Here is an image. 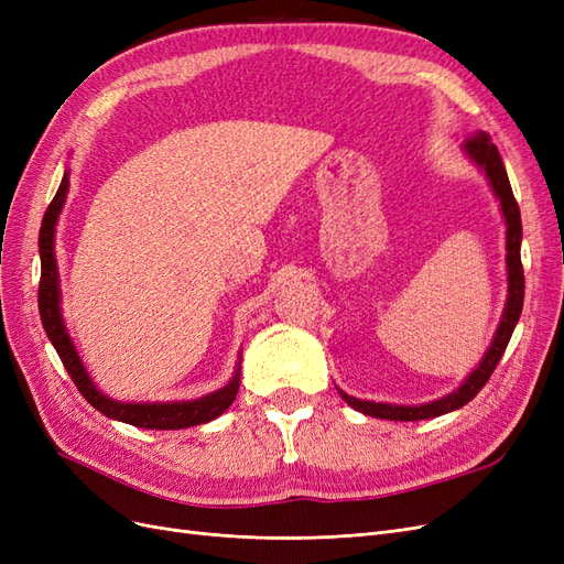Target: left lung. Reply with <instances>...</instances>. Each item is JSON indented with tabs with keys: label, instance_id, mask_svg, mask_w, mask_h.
Here are the masks:
<instances>
[{
	"label": "left lung",
	"instance_id": "obj_1",
	"mask_svg": "<svg viewBox=\"0 0 564 564\" xmlns=\"http://www.w3.org/2000/svg\"><path fill=\"white\" fill-rule=\"evenodd\" d=\"M466 155L482 169L494 195L501 202V214L506 218V268H508V299H506V308L499 322V329L491 338V346L487 348L480 367H477L470 377L460 383L449 395L425 402V404H388V402H371V400H357L348 392L338 390V395L344 398L352 409L362 412L373 419H388V421H421V419H435L442 414H449L454 409H460L468 404L477 392L482 390V386L489 381L491 371L497 369L501 355L508 346L510 336H513L516 324L522 313V301H524V272H522V261H520V242H522V220H520V207L513 197V187H510L508 174L503 160L499 155L497 145L491 143L489 135L485 131L470 135L464 143Z\"/></svg>",
	"mask_w": 564,
	"mask_h": 564
}]
</instances>
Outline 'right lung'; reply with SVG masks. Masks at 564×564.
<instances>
[{
	"label": "right lung",
	"mask_w": 564,
	"mask_h": 564,
	"mask_svg": "<svg viewBox=\"0 0 564 564\" xmlns=\"http://www.w3.org/2000/svg\"><path fill=\"white\" fill-rule=\"evenodd\" d=\"M67 174L70 172L63 174L58 193L54 199H51L48 209L44 214V220H42V228H40L42 278H40V299H37L44 332H46L51 344H54L63 367L67 369V373H70V379L75 381L77 390L84 398H87V402L91 406L98 409L100 414H106L108 419H115V421L135 425V429L178 431V429H191V425L214 421L235 402L237 390H240V367H237L235 377L230 379L228 386L218 388L204 398L185 400V402H117V400L104 395V392L94 386L87 369H84L79 355H77V348L73 344L70 334H67L63 315H61L58 265H56V253H54V235H56L58 214L65 204L67 187H70Z\"/></svg>",
	"instance_id": "obj_1"
}]
</instances>
